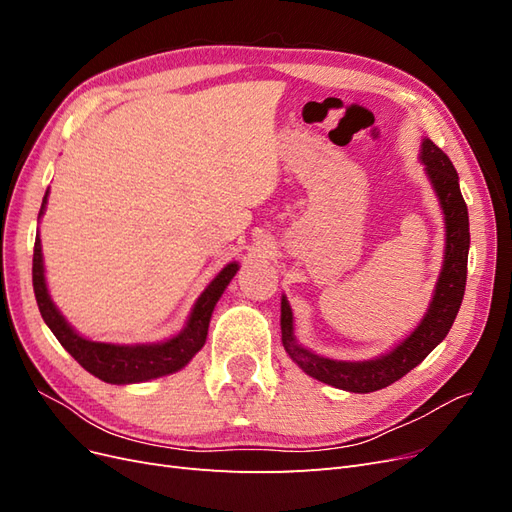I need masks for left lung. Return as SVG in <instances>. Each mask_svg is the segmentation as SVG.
<instances>
[{"label":"left lung","instance_id":"8db88e82","mask_svg":"<svg viewBox=\"0 0 512 512\" xmlns=\"http://www.w3.org/2000/svg\"><path fill=\"white\" fill-rule=\"evenodd\" d=\"M418 160L425 166V175L440 203L444 215V262L438 275L433 297L421 322L401 342L369 361H337L303 348L294 337L292 309L282 294V344L290 359L297 363L307 376L324 384L335 386L348 393H374L384 389L399 378H404L410 369L421 363L425 356L436 348L446 333L451 331L457 318L459 305L463 301L468 275V250H470V220L466 200L459 190V175L448 160L446 153L423 138Z\"/></svg>","mask_w":512,"mask_h":512}]
</instances>
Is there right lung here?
Here are the masks:
<instances>
[{
	"mask_svg": "<svg viewBox=\"0 0 512 512\" xmlns=\"http://www.w3.org/2000/svg\"><path fill=\"white\" fill-rule=\"evenodd\" d=\"M46 203H49V190H46L42 198L38 220L46 211ZM237 271L239 262H228V265L213 277L207 288L200 292V297L192 305L188 320H185V327L177 335L153 344H106L94 342V339H87L81 333H76V329L53 303L44 277L40 230L36 235L32 269L36 301L46 327L53 331L57 342L74 356V361H79V365L87 369L91 376H96L108 384L147 382L153 378L175 374V371L188 365L194 359V354L205 346L215 303L220 301L226 286L230 284L232 277L237 275Z\"/></svg>",
	"mask_w": 512,
	"mask_h": 512,
	"instance_id": "obj_1",
	"label": "right lung"
}]
</instances>
